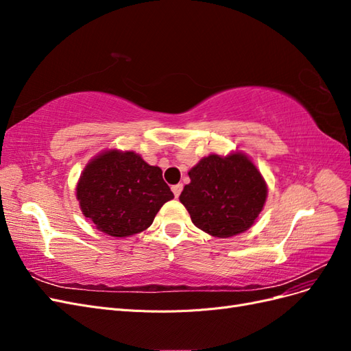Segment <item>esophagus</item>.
Listing matches in <instances>:
<instances>
[{"label": "esophagus", "mask_w": 351, "mask_h": 351, "mask_svg": "<svg viewBox=\"0 0 351 351\" xmlns=\"http://www.w3.org/2000/svg\"><path fill=\"white\" fill-rule=\"evenodd\" d=\"M171 190H173V193H174V196L176 197H178L180 196V193H182V190H183V184H174L173 187H171Z\"/></svg>", "instance_id": "34e87169"}]
</instances>
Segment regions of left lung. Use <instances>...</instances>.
<instances>
[{"label":"left lung","instance_id":"obj_1","mask_svg":"<svg viewBox=\"0 0 351 351\" xmlns=\"http://www.w3.org/2000/svg\"><path fill=\"white\" fill-rule=\"evenodd\" d=\"M180 202L193 224L215 237H231L246 231L267 200L258 168L243 154L221 158L209 155L189 171Z\"/></svg>","mask_w":351,"mask_h":351}]
</instances>
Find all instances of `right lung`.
<instances>
[{"label":"right lung","mask_w":351,"mask_h":351,"mask_svg":"<svg viewBox=\"0 0 351 351\" xmlns=\"http://www.w3.org/2000/svg\"><path fill=\"white\" fill-rule=\"evenodd\" d=\"M83 215L112 237L149 227L156 212L174 197L159 167L134 152L107 151L88 164L77 184Z\"/></svg>","instance_id":"1"}]
</instances>
